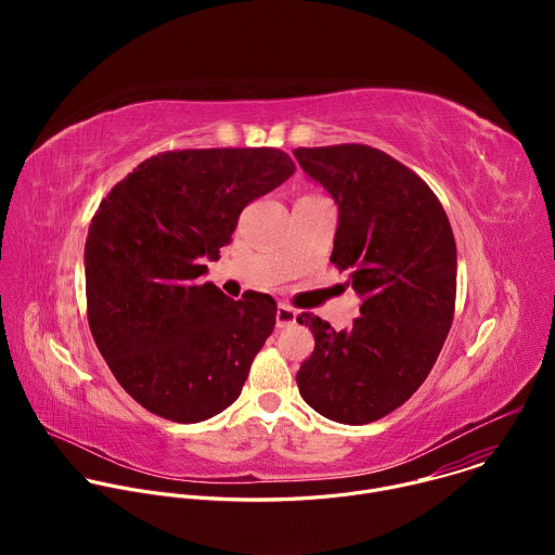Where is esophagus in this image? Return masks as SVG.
I'll return each mask as SVG.
<instances>
[{
	"mask_svg": "<svg viewBox=\"0 0 555 555\" xmlns=\"http://www.w3.org/2000/svg\"><path fill=\"white\" fill-rule=\"evenodd\" d=\"M296 319H298V313H296V309H292L289 305H279L276 307V327H289V325H294L296 323Z\"/></svg>",
	"mask_w": 555,
	"mask_h": 555,
	"instance_id": "1",
	"label": "esophagus"
}]
</instances>
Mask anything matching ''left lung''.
Listing matches in <instances>:
<instances>
[{
	"instance_id": "1",
	"label": "left lung",
	"mask_w": 555,
	"mask_h": 555,
	"mask_svg": "<svg viewBox=\"0 0 555 555\" xmlns=\"http://www.w3.org/2000/svg\"><path fill=\"white\" fill-rule=\"evenodd\" d=\"M300 169L338 204L332 263L362 298L349 330L300 313L313 353L300 364L302 400L323 417L362 426L428 377L452 325L456 246L443 206L409 167L366 144L294 149Z\"/></svg>"
}]
</instances>
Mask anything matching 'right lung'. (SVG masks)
<instances>
[{
    "mask_svg": "<svg viewBox=\"0 0 555 555\" xmlns=\"http://www.w3.org/2000/svg\"><path fill=\"white\" fill-rule=\"evenodd\" d=\"M294 173L279 149H184L140 163L86 242L88 321L118 384L149 413L197 424L242 395L276 302L232 300L206 274L242 210Z\"/></svg>",
    "mask_w": 555,
    "mask_h": 555,
    "instance_id": "add662e5",
    "label": "right lung"
}]
</instances>
